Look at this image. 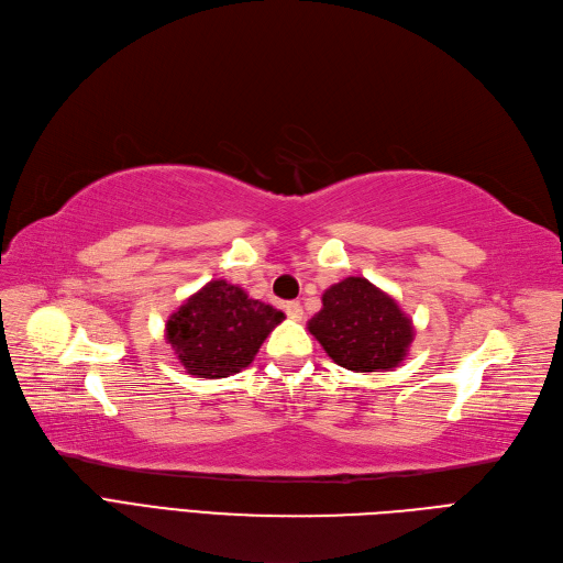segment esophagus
Wrapping results in <instances>:
<instances>
[{
  "instance_id": "esophagus-1",
  "label": "esophagus",
  "mask_w": 563,
  "mask_h": 563,
  "mask_svg": "<svg viewBox=\"0 0 563 563\" xmlns=\"http://www.w3.org/2000/svg\"><path fill=\"white\" fill-rule=\"evenodd\" d=\"M284 309H286V314H288L290 319H302V305H300L298 300H290V302H286V305H284Z\"/></svg>"
}]
</instances>
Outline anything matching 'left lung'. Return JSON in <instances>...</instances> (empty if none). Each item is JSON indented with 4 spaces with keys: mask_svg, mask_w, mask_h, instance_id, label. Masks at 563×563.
I'll use <instances>...</instances> for the list:
<instances>
[{
    "mask_svg": "<svg viewBox=\"0 0 563 563\" xmlns=\"http://www.w3.org/2000/svg\"><path fill=\"white\" fill-rule=\"evenodd\" d=\"M321 302L307 328L338 365L354 373H382L402 363L415 328L389 294L365 277H346L325 288Z\"/></svg>",
    "mask_w": 563,
    "mask_h": 563,
    "instance_id": "8db88e82",
    "label": "left lung"
}]
</instances>
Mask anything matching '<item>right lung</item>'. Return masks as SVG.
I'll list each match as a JSON object with an SVG mask.
<instances>
[{"label": "right lung", "instance_id": "right-lung-1", "mask_svg": "<svg viewBox=\"0 0 563 563\" xmlns=\"http://www.w3.org/2000/svg\"><path fill=\"white\" fill-rule=\"evenodd\" d=\"M282 321L284 312L273 305L214 279L167 319L165 340L188 375L219 379L244 371Z\"/></svg>", "mask_w": 563, "mask_h": 563}]
</instances>
